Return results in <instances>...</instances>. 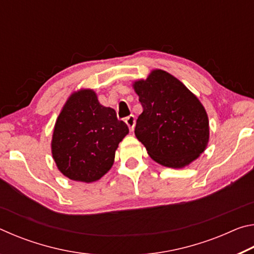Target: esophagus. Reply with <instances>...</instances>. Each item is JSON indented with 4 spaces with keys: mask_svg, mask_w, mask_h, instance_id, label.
I'll use <instances>...</instances> for the list:
<instances>
[{
    "mask_svg": "<svg viewBox=\"0 0 254 254\" xmlns=\"http://www.w3.org/2000/svg\"><path fill=\"white\" fill-rule=\"evenodd\" d=\"M126 123L127 126L128 127V128L132 131L133 128H134V126H135V118L134 115H128V117L126 119Z\"/></svg>",
    "mask_w": 254,
    "mask_h": 254,
    "instance_id": "1",
    "label": "esophagus"
}]
</instances>
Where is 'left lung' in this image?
<instances>
[{
	"mask_svg": "<svg viewBox=\"0 0 254 254\" xmlns=\"http://www.w3.org/2000/svg\"><path fill=\"white\" fill-rule=\"evenodd\" d=\"M143 107L134 134L159 165L184 168L205 151L209 122L203 104L169 72L153 69L132 84Z\"/></svg>",
	"mask_w": 254,
	"mask_h": 254,
	"instance_id": "obj_1",
	"label": "left lung"
}]
</instances>
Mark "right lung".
Masks as SVG:
<instances>
[{"label":"right lung","instance_id":"add662e5","mask_svg":"<svg viewBox=\"0 0 254 254\" xmlns=\"http://www.w3.org/2000/svg\"><path fill=\"white\" fill-rule=\"evenodd\" d=\"M128 127L93 89L74 92L55 123L51 153L58 170L75 182L101 179L114 163L119 143Z\"/></svg>","mask_w":254,"mask_h":254}]
</instances>
